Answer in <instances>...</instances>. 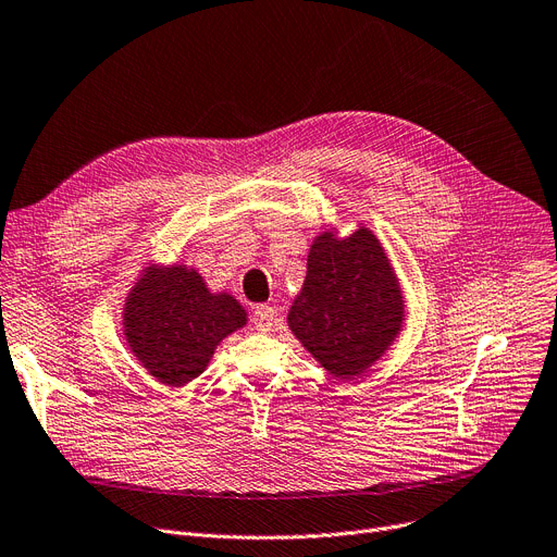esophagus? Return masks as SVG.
Here are the masks:
<instances>
[{
    "label": "esophagus",
    "instance_id": "obj_1",
    "mask_svg": "<svg viewBox=\"0 0 557 557\" xmlns=\"http://www.w3.org/2000/svg\"><path fill=\"white\" fill-rule=\"evenodd\" d=\"M275 321H277V311H275L271 305H259V307L255 309L252 323H255V327H257L259 332H269V330H273Z\"/></svg>",
    "mask_w": 557,
    "mask_h": 557
}]
</instances>
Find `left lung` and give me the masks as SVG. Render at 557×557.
<instances>
[{"label": "left lung", "mask_w": 557, "mask_h": 557, "mask_svg": "<svg viewBox=\"0 0 557 557\" xmlns=\"http://www.w3.org/2000/svg\"><path fill=\"white\" fill-rule=\"evenodd\" d=\"M286 321L302 348L338 380L369 371L394 346L405 323V296L373 230L317 234Z\"/></svg>", "instance_id": "left-lung-1"}]
</instances>
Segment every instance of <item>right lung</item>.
<instances>
[{"label":"right lung","mask_w":557,"mask_h":557,"mask_svg":"<svg viewBox=\"0 0 557 557\" xmlns=\"http://www.w3.org/2000/svg\"><path fill=\"white\" fill-rule=\"evenodd\" d=\"M246 323L244 305L227 292H211L205 277L182 261H150L123 307L132 355L171 389L202 375L223 338Z\"/></svg>","instance_id":"1"}]
</instances>
